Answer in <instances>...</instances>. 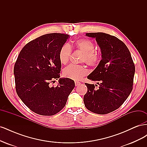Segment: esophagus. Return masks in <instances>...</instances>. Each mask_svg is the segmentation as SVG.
<instances>
[{"mask_svg":"<svg viewBox=\"0 0 147 147\" xmlns=\"http://www.w3.org/2000/svg\"><path fill=\"white\" fill-rule=\"evenodd\" d=\"M75 86H79L80 84H81V83H80V82H79L76 81V82H75Z\"/></svg>","mask_w":147,"mask_h":147,"instance_id":"obj_1","label":"esophagus"}]
</instances>
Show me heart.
Masks as SVG:
<instances>
[{
    "instance_id": "1",
    "label": "heart",
    "mask_w": 147,
    "mask_h": 147,
    "mask_svg": "<svg viewBox=\"0 0 147 147\" xmlns=\"http://www.w3.org/2000/svg\"><path fill=\"white\" fill-rule=\"evenodd\" d=\"M74 47L82 52V61L88 65L96 66L99 63L100 55L95 51V45L90 40L81 38L74 42ZM71 55V48L68 44H64L59 51V60L62 64L68 63ZM88 74V70L83 65L70 64L63 70V75L66 78L78 80Z\"/></svg>"
}]
</instances>
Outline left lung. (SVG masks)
<instances>
[{
  "instance_id": "obj_1",
  "label": "left lung",
  "mask_w": 147,
  "mask_h": 147,
  "mask_svg": "<svg viewBox=\"0 0 147 147\" xmlns=\"http://www.w3.org/2000/svg\"><path fill=\"white\" fill-rule=\"evenodd\" d=\"M99 45L102 59L88 78L97 82L85 83L88 91L83 101L87 109L97 114H107L118 109L132 90L135 65L129 50L117 37L103 32L86 33ZM96 86L97 84H95Z\"/></svg>"
}]
</instances>
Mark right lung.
I'll use <instances>...</instances> for the list:
<instances>
[{
	"mask_svg": "<svg viewBox=\"0 0 147 147\" xmlns=\"http://www.w3.org/2000/svg\"><path fill=\"white\" fill-rule=\"evenodd\" d=\"M69 38L60 33L42 35L26 44L18 56L14 66L17 94L35 113L51 116L60 112L75 87L72 80L59 78V51ZM58 78V86H49Z\"/></svg>",
	"mask_w": 147,
	"mask_h": 147,
	"instance_id": "add662e5",
	"label": "right lung"
}]
</instances>
